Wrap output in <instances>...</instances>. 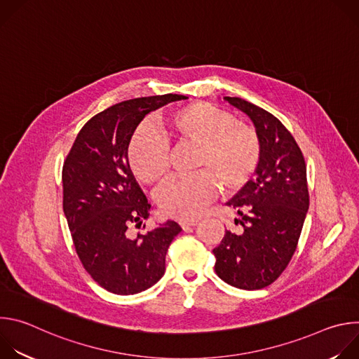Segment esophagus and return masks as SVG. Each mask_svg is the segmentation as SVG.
I'll list each match as a JSON object with an SVG mask.
<instances>
[{"label":"esophagus","mask_w":359,"mask_h":359,"mask_svg":"<svg viewBox=\"0 0 359 359\" xmlns=\"http://www.w3.org/2000/svg\"><path fill=\"white\" fill-rule=\"evenodd\" d=\"M179 224L182 226V229L184 231H189L191 227H194L197 224V220H193V219H189V220H180Z\"/></svg>","instance_id":"esophagus-1"}]
</instances>
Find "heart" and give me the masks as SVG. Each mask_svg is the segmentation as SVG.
Wrapping results in <instances>:
<instances>
[{
  "mask_svg": "<svg viewBox=\"0 0 359 359\" xmlns=\"http://www.w3.org/2000/svg\"><path fill=\"white\" fill-rule=\"evenodd\" d=\"M168 136L198 146L196 169L187 177H172L158 191L162 212L175 219L200 216L217 194L220 182L226 191L243 189L257 169L262 146L257 133L234 116L206 102L182 107L165 119ZM128 163L142 183H156L169 172V147L153 129L142 126L133 135Z\"/></svg>",
  "mask_w": 359,
  "mask_h": 359,
  "instance_id": "obj_1",
  "label": "heart"
}]
</instances>
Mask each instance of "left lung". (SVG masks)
Wrapping results in <instances>:
<instances>
[{
  "label": "left lung",
  "mask_w": 359,
  "mask_h": 359,
  "mask_svg": "<svg viewBox=\"0 0 359 359\" xmlns=\"http://www.w3.org/2000/svg\"><path fill=\"white\" fill-rule=\"evenodd\" d=\"M224 99L254 123L262 155L257 179L227 201L243 231L226 230L213 250L215 270L233 287L260 290L281 276L297 248L310 206L306 168L295 139L274 115L241 97Z\"/></svg>",
  "instance_id": "left-lung-1"
}]
</instances>
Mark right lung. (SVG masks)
<instances>
[{"mask_svg": "<svg viewBox=\"0 0 359 359\" xmlns=\"http://www.w3.org/2000/svg\"><path fill=\"white\" fill-rule=\"evenodd\" d=\"M180 99L187 97H136L102 111L79 130L64 163V213L76 254L109 292L130 295L155 285L165 274L168 248L182 231L168 220L136 238L128 233L151 208L128 163L130 139L149 112Z\"/></svg>", "mask_w": 359, "mask_h": 359, "instance_id": "1", "label": "right lung"}]
</instances>
